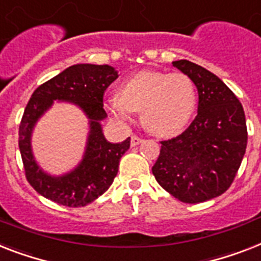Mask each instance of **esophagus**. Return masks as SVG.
<instances>
[{
  "label": "esophagus",
  "mask_w": 261,
  "mask_h": 261,
  "mask_svg": "<svg viewBox=\"0 0 261 261\" xmlns=\"http://www.w3.org/2000/svg\"><path fill=\"white\" fill-rule=\"evenodd\" d=\"M141 142H143L141 137H138V135H133L131 137V146H138Z\"/></svg>",
  "instance_id": "1"
}]
</instances>
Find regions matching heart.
Masks as SVG:
<instances>
[{"label": "heart", "instance_id": "obj_1", "mask_svg": "<svg viewBox=\"0 0 261 261\" xmlns=\"http://www.w3.org/2000/svg\"><path fill=\"white\" fill-rule=\"evenodd\" d=\"M107 110L120 122H128L142 110L146 128L160 137L179 134L197 107V91L182 72L141 71L120 86V96L110 97Z\"/></svg>", "mask_w": 261, "mask_h": 261}]
</instances>
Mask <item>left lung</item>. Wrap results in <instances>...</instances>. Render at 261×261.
Segmentation results:
<instances>
[{
	"instance_id": "1",
	"label": "left lung",
	"mask_w": 261,
	"mask_h": 261,
	"mask_svg": "<svg viewBox=\"0 0 261 261\" xmlns=\"http://www.w3.org/2000/svg\"><path fill=\"white\" fill-rule=\"evenodd\" d=\"M198 91V110L178 137L161 141L152 166L156 182L186 204H198L229 189L248 141L243 106L236 95L207 69L189 60L173 61Z\"/></svg>"
}]
</instances>
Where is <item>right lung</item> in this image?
Masks as SVG:
<instances>
[{
  "label": "right lung",
  "instance_id": "1",
  "mask_svg": "<svg viewBox=\"0 0 261 261\" xmlns=\"http://www.w3.org/2000/svg\"><path fill=\"white\" fill-rule=\"evenodd\" d=\"M116 79L118 72L110 65L76 64L42 83L32 94L20 123L18 147L28 182L48 200L69 207L86 206L111 186L120 158L130 147V138L122 143L106 141L99 123L107 116L103 109L105 92ZM54 100L79 105L89 116L91 128L83 161L75 171L61 177L45 175L34 162L30 149L33 126Z\"/></svg>",
  "mask_w": 261,
  "mask_h": 261
}]
</instances>
